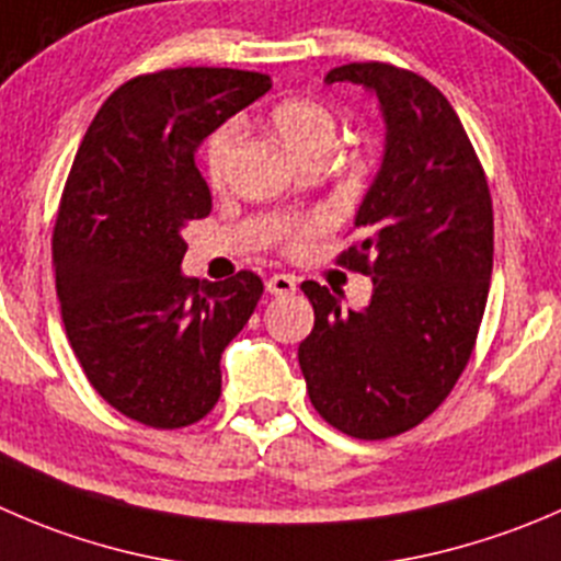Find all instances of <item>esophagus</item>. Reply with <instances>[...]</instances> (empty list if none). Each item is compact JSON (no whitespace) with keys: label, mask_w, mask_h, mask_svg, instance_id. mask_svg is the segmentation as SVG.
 Masks as SVG:
<instances>
[{"label":"esophagus","mask_w":561,"mask_h":561,"mask_svg":"<svg viewBox=\"0 0 561 561\" xmlns=\"http://www.w3.org/2000/svg\"><path fill=\"white\" fill-rule=\"evenodd\" d=\"M265 287H268L271 296H290V293L296 290V276L274 274V276H268Z\"/></svg>","instance_id":"obj_1"}]
</instances>
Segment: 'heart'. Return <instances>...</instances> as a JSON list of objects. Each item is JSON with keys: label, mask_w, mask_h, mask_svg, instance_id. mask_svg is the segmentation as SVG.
Segmentation results:
<instances>
[{"label": "heart", "mask_w": 561, "mask_h": 561, "mask_svg": "<svg viewBox=\"0 0 561 561\" xmlns=\"http://www.w3.org/2000/svg\"><path fill=\"white\" fill-rule=\"evenodd\" d=\"M271 123L276 134L293 148V153L301 156L304 161L318 153H331L336 142V117L325 103L312 101V98H287L271 108ZM238 139L236 125H225L210 136L208 150H205V170L214 186H219L227 175V161L230 150ZM325 227V216L314 214L307 219H296L285 230V247L290 252H301L314 236Z\"/></svg>", "instance_id": "heart-1"}]
</instances>
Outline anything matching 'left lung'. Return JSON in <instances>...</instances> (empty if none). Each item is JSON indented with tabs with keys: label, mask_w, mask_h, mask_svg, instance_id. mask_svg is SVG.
<instances>
[{
	"label": "left lung",
	"mask_w": 561,
	"mask_h": 561,
	"mask_svg": "<svg viewBox=\"0 0 561 561\" xmlns=\"http://www.w3.org/2000/svg\"><path fill=\"white\" fill-rule=\"evenodd\" d=\"M373 90L386 119L378 178L336 263L373 276L364 309L318 282L301 290L314 329L298 345L309 400L345 436L380 442L425 422L474 351L493 271V203L463 123L438 87L389 62L325 76Z\"/></svg>",
	"instance_id": "left-lung-1"
}]
</instances>
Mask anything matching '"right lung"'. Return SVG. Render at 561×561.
I'll list each match as a JSON object with an SVG mask.
<instances>
[{
	"label": "right lung",
	"mask_w": 561,
	"mask_h": 561,
	"mask_svg": "<svg viewBox=\"0 0 561 561\" xmlns=\"http://www.w3.org/2000/svg\"><path fill=\"white\" fill-rule=\"evenodd\" d=\"M271 90L236 68H167L125 81L98 108L59 199L51 254L65 334L92 389L139 425L199 422L221 394V353L263 279L181 274L183 227L210 214L197 148Z\"/></svg>",
	"instance_id": "add662e5"
}]
</instances>
